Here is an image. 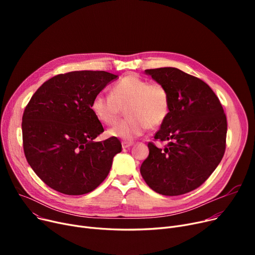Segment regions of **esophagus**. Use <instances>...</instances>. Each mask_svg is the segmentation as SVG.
I'll return each instance as SVG.
<instances>
[{
    "instance_id": "obj_1",
    "label": "esophagus",
    "mask_w": 255,
    "mask_h": 255,
    "mask_svg": "<svg viewBox=\"0 0 255 255\" xmlns=\"http://www.w3.org/2000/svg\"><path fill=\"white\" fill-rule=\"evenodd\" d=\"M133 145V142H128V141H123L122 142V146H123V149H128V148H130V146H132Z\"/></svg>"
}]
</instances>
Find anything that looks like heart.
<instances>
[{"mask_svg": "<svg viewBox=\"0 0 255 255\" xmlns=\"http://www.w3.org/2000/svg\"><path fill=\"white\" fill-rule=\"evenodd\" d=\"M126 107L124 120L109 130V135L131 141L150 128L161 125L166 120L170 99L166 88L158 83L150 84L137 75L129 74L114 86L112 94H97L93 98L91 110L105 125H114Z\"/></svg>", "mask_w": 255, "mask_h": 255, "instance_id": "1", "label": "heart"}]
</instances>
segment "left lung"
<instances>
[{
  "mask_svg": "<svg viewBox=\"0 0 255 255\" xmlns=\"http://www.w3.org/2000/svg\"><path fill=\"white\" fill-rule=\"evenodd\" d=\"M170 99L166 120L154 138L167 140L162 150L148 143L140 173L155 192L173 196L190 192L212 175L225 151L227 123L215 93L202 79L178 68L146 69Z\"/></svg>",
  "mask_w": 255,
  "mask_h": 255,
  "instance_id": "8db88e82",
  "label": "left lung"
}]
</instances>
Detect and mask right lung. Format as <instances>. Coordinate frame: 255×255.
Wrapping results in <instances>:
<instances>
[{"label": "right lung", "instance_id": "right-lung-1", "mask_svg": "<svg viewBox=\"0 0 255 255\" xmlns=\"http://www.w3.org/2000/svg\"><path fill=\"white\" fill-rule=\"evenodd\" d=\"M119 75L106 71L59 74L40 87L22 116L26 161L53 190L82 195L96 189L122 151L117 137L94 141L104 131L93 98Z\"/></svg>", "mask_w": 255, "mask_h": 255}]
</instances>
